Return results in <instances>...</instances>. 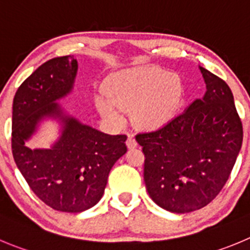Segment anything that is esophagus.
<instances>
[{"instance_id": "1", "label": "esophagus", "mask_w": 250, "mask_h": 250, "mask_svg": "<svg viewBox=\"0 0 250 250\" xmlns=\"http://www.w3.org/2000/svg\"><path fill=\"white\" fill-rule=\"evenodd\" d=\"M126 146L129 147V148H135V147H137V141L135 140L134 135H132V134H130L129 137H127Z\"/></svg>"}]
</instances>
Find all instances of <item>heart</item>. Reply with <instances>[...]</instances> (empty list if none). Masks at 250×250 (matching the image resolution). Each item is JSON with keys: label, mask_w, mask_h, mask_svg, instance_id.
<instances>
[{"label": "heart", "mask_w": 250, "mask_h": 250, "mask_svg": "<svg viewBox=\"0 0 250 250\" xmlns=\"http://www.w3.org/2000/svg\"><path fill=\"white\" fill-rule=\"evenodd\" d=\"M182 80L175 73L157 67L124 71L109 83L106 97H99L101 113L115 121L123 120L121 110H132L135 123L145 129H156L175 115L183 101Z\"/></svg>", "instance_id": "1"}]
</instances>
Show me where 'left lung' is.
Returning <instances> with one entry per match:
<instances>
[{"instance_id":"1","label":"left lung","mask_w":250,"mask_h":250,"mask_svg":"<svg viewBox=\"0 0 250 250\" xmlns=\"http://www.w3.org/2000/svg\"><path fill=\"white\" fill-rule=\"evenodd\" d=\"M203 98L154 131L136 135L145 154L144 179L152 200L188 213L210 204L227 182L243 141L232 91L201 67Z\"/></svg>"}]
</instances>
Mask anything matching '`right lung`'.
Segmentation results:
<instances>
[{
  "label": "right lung",
  "mask_w": 250,
  "mask_h": 250,
  "mask_svg": "<svg viewBox=\"0 0 250 250\" xmlns=\"http://www.w3.org/2000/svg\"><path fill=\"white\" fill-rule=\"evenodd\" d=\"M77 61L54 58L18 88L12 111V152L17 167L38 198L54 210L77 213L102 199L108 175L126 153V135H108L83 124L58 103L72 92ZM59 124L58 140L49 149L25 144L44 121Z\"/></svg>",
  "instance_id": "right-lung-1"
}]
</instances>
